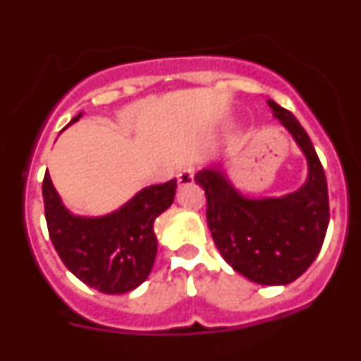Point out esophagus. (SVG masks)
<instances>
[{"instance_id":"1","label":"esophagus","mask_w":361,"mask_h":361,"mask_svg":"<svg viewBox=\"0 0 361 361\" xmlns=\"http://www.w3.org/2000/svg\"><path fill=\"white\" fill-rule=\"evenodd\" d=\"M177 180L180 186H188V184H193V170L190 166H184L183 170H178Z\"/></svg>"}]
</instances>
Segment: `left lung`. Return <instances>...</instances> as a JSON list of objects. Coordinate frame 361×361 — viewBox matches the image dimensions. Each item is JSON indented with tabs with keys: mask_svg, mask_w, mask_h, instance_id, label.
<instances>
[{
	"mask_svg": "<svg viewBox=\"0 0 361 361\" xmlns=\"http://www.w3.org/2000/svg\"><path fill=\"white\" fill-rule=\"evenodd\" d=\"M267 104L304 152L307 183L279 199H247L216 168L199 171L195 180L206 193L209 231L226 262L251 282L286 286L320 253L329 224V195L307 132L291 111L271 99Z\"/></svg>",
	"mask_w": 361,
	"mask_h": 361,
	"instance_id": "obj_1",
	"label": "left lung"
}]
</instances>
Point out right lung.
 Listing matches in <instances>:
<instances>
[{
  "label": "right lung",
  "mask_w": 361,
  "mask_h": 361,
  "mask_svg": "<svg viewBox=\"0 0 361 361\" xmlns=\"http://www.w3.org/2000/svg\"><path fill=\"white\" fill-rule=\"evenodd\" d=\"M175 190L177 180L171 178L145 188L110 215L78 216L63 206L47 171L43 202L50 240L63 264L86 286L104 295L132 291L152 271L157 255L153 222L170 208Z\"/></svg>",
  "instance_id": "add662e5"
}]
</instances>
